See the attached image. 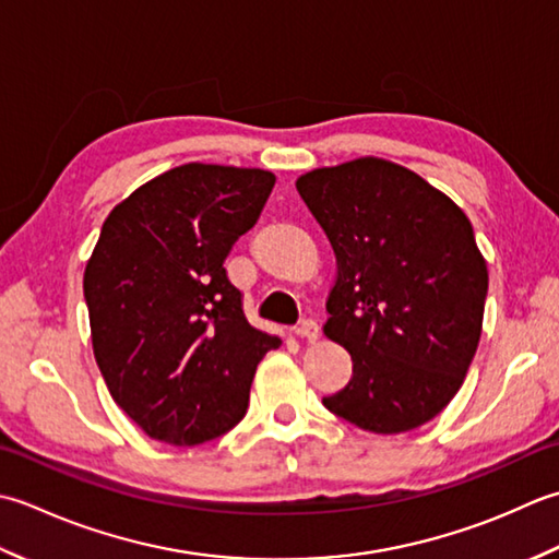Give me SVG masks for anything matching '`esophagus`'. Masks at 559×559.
<instances>
[{"mask_svg":"<svg viewBox=\"0 0 559 559\" xmlns=\"http://www.w3.org/2000/svg\"><path fill=\"white\" fill-rule=\"evenodd\" d=\"M318 333H321V328H318L316 321H301L299 325L294 328V335L296 337H306V340H309V343H316Z\"/></svg>","mask_w":559,"mask_h":559,"instance_id":"1","label":"esophagus"}]
</instances>
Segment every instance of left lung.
Masks as SVG:
<instances>
[{
	"label": "left lung",
	"mask_w": 559,
	"mask_h": 559,
	"mask_svg": "<svg viewBox=\"0 0 559 559\" xmlns=\"http://www.w3.org/2000/svg\"><path fill=\"white\" fill-rule=\"evenodd\" d=\"M296 190L337 263L323 333L352 357L349 383L323 405L373 435L423 427L459 393L480 343L487 263L471 219L376 156L313 168Z\"/></svg>",
	"instance_id": "1"
}]
</instances>
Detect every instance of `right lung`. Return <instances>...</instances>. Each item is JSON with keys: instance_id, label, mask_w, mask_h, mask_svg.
<instances>
[{"instance_id": "add662e5", "label": "right lung", "mask_w": 559, "mask_h": 559, "mask_svg": "<svg viewBox=\"0 0 559 559\" xmlns=\"http://www.w3.org/2000/svg\"><path fill=\"white\" fill-rule=\"evenodd\" d=\"M275 188L263 168L183 164L112 207L84 270L104 381L146 437L195 447L241 423L258 361L282 340L248 323L231 246Z\"/></svg>"}]
</instances>
